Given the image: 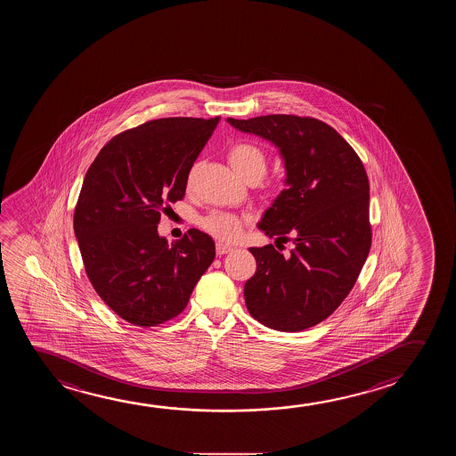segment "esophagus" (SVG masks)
Wrapping results in <instances>:
<instances>
[{"instance_id": "34e87169", "label": "esophagus", "mask_w": 456, "mask_h": 456, "mask_svg": "<svg viewBox=\"0 0 456 456\" xmlns=\"http://www.w3.org/2000/svg\"><path fill=\"white\" fill-rule=\"evenodd\" d=\"M232 251H233L232 246L224 245V243H221V241L216 243V254H218V256H224V254H229V252Z\"/></svg>"}]
</instances>
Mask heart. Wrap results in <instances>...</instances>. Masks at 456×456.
<instances>
[{
    "label": "heart",
    "instance_id": "obj_1",
    "mask_svg": "<svg viewBox=\"0 0 456 456\" xmlns=\"http://www.w3.org/2000/svg\"><path fill=\"white\" fill-rule=\"evenodd\" d=\"M229 161L233 169L248 180V182H257L264 177L266 171V155L258 145L252 142H237L229 151ZM196 167H192L188 175V183H191ZM200 225L205 232H208L213 237L219 238L223 241H231L238 237V233L243 227V221L224 211H211L200 219Z\"/></svg>",
    "mask_w": 456,
    "mask_h": 456
}]
</instances>
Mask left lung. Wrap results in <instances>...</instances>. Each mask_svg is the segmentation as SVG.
<instances>
[{"mask_svg":"<svg viewBox=\"0 0 456 456\" xmlns=\"http://www.w3.org/2000/svg\"><path fill=\"white\" fill-rule=\"evenodd\" d=\"M227 122L278 145L287 188L258 227L276 241L291 235L295 245L290 257L273 245L249 249L257 270L245 284L246 307L271 330H307L348 297L369 256L367 172L354 149L322 120L270 114Z\"/></svg>","mask_w":456,"mask_h":456,"instance_id":"1","label":"left lung"}]
</instances>
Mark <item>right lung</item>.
<instances>
[{
  "label": "right lung",
  "instance_id": "right-lung-1",
  "mask_svg": "<svg viewBox=\"0 0 456 456\" xmlns=\"http://www.w3.org/2000/svg\"><path fill=\"white\" fill-rule=\"evenodd\" d=\"M219 118H165L119 133L87 169L73 215L87 278L128 323L177 317L215 258V241L190 229L159 235L161 213L185 196L188 174Z\"/></svg>",
  "mask_w": 456,
  "mask_h": 456
}]
</instances>
